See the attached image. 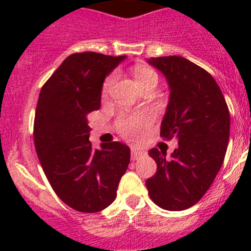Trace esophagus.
Masks as SVG:
<instances>
[{"instance_id":"34e87169","label":"esophagus","mask_w":251,"mask_h":251,"mask_svg":"<svg viewBox=\"0 0 251 251\" xmlns=\"http://www.w3.org/2000/svg\"><path fill=\"white\" fill-rule=\"evenodd\" d=\"M145 154V151L139 150V148L137 147H132V158L133 159H138L139 157L143 156Z\"/></svg>"}]
</instances>
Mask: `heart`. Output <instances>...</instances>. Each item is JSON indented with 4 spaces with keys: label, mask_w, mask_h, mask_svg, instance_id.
I'll return each mask as SVG.
<instances>
[{
    "label": "heart",
    "mask_w": 251,
    "mask_h": 251,
    "mask_svg": "<svg viewBox=\"0 0 251 251\" xmlns=\"http://www.w3.org/2000/svg\"><path fill=\"white\" fill-rule=\"evenodd\" d=\"M133 76L136 79L137 84L141 88L142 85L150 83V81H157V74L153 72L152 69L145 68V66H136L133 69ZM113 83H114V76H109L105 80L103 85V95H106L112 89ZM150 123V117L148 115H133V117H127L119 121V130L123 133L126 137L133 138L136 137L142 128H145Z\"/></svg>",
    "instance_id": "b5f03b06"
}]
</instances>
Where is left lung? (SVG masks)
<instances>
[{
	"label": "left lung",
	"instance_id": "obj_1",
	"mask_svg": "<svg viewBox=\"0 0 251 251\" xmlns=\"http://www.w3.org/2000/svg\"><path fill=\"white\" fill-rule=\"evenodd\" d=\"M165 75L170 98L161 123L163 139L176 138L167 153L152 148L156 174L146 181L151 200L170 211L194 206L223 166L230 136V113L214 77L182 56L147 59Z\"/></svg>",
	"mask_w": 251,
	"mask_h": 251
}]
</instances>
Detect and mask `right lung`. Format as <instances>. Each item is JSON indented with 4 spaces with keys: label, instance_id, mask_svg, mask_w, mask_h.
<instances>
[{
    "label": "right lung",
    "instance_id": "add662e5",
    "mask_svg": "<svg viewBox=\"0 0 251 251\" xmlns=\"http://www.w3.org/2000/svg\"><path fill=\"white\" fill-rule=\"evenodd\" d=\"M127 56L81 52L66 57L40 92L34 141L40 163L61 201L80 212H98L117 197L130 161L121 142L89 141L88 114L100 108L105 77Z\"/></svg>",
    "mask_w": 251,
    "mask_h": 251
}]
</instances>
